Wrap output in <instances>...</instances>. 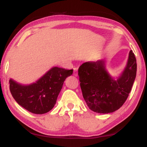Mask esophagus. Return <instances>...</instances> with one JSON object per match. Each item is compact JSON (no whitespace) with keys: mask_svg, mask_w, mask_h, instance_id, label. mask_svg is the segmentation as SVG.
I'll return each mask as SVG.
<instances>
[{"mask_svg":"<svg viewBox=\"0 0 147 147\" xmlns=\"http://www.w3.org/2000/svg\"><path fill=\"white\" fill-rule=\"evenodd\" d=\"M73 75H74V76H75V77H77V76L78 75V69H77V68H74Z\"/></svg>","mask_w":147,"mask_h":147,"instance_id":"1","label":"esophagus"}]
</instances>
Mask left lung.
I'll use <instances>...</instances> for the list:
<instances>
[{
	"instance_id": "1",
	"label": "left lung",
	"mask_w": 147,
	"mask_h": 147,
	"mask_svg": "<svg viewBox=\"0 0 147 147\" xmlns=\"http://www.w3.org/2000/svg\"><path fill=\"white\" fill-rule=\"evenodd\" d=\"M137 72L134 53L130 50L126 65L117 77L109 73L104 59L85 62L78 75L83 97L89 109L98 113L115 112L122 106L132 88Z\"/></svg>"
}]
</instances>
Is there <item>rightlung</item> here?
Segmentation results:
<instances>
[{"label": "right lung", "mask_w": 147, "mask_h": 147, "mask_svg": "<svg viewBox=\"0 0 147 147\" xmlns=\"http://www.w3.org/2000/svg\"><path fill=\"white\" fill-rule=\"evenodd\" d=\"M72 72L73 70L55 66L30 84L10 79V92L16 102L27 111L34 114L46 113L53 109L64 81Z\"/></svg>", "instance_id": "right-lung-1"}]
</instances>
